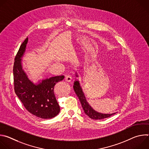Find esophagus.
<instances>
[{
  "label": "esophagus",
  "instance_id": "esophagus-1",
  "mask_svg": "<svg viewBox=\"0 0 149 149\" xmlns=\"http://www.w3.org/2000/svg\"><path fill=\"white\" fill-rule=\"evenodd\" d=\"M72 77L71 75H67L66 77H65V81H68V82H71L72 81Z\"/></svg>",
  "mask_w": 149,
  "mask_h": 149
}]
</instances>
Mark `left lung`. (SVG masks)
Masks as SVG:
<instances>
[{"instance_id": "left-lung-1", "label": "left lung", "mask_w": 149, "mask_h": 149, "mask_svg": "<svg viewBox=\"0 0 149 149\" xmlns=\"http://www.w3.org/2000/svg\"><path fill=\"white\" fill-rule=\"evenodd\" d=\"M75 75L77 77H78L77 72H76ZM73 88H74L75 93H76L77 95L78 96V97L80 101V102L81 104L84 111L85 112V113H86V114L87 116H88L90 118L93 119V120H102L104 118L110 117V116H111L116 113H114L112 114H104V113H101L97 112L95 110H94L90 105L88 102H87L86 98L84 95V92L82 91V88L80 86L79 81L78 80L74 81Z\"/></svg>"}]
</instances>
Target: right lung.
<instances>
[{
    "instance_id": "1",
    "label": "right lung",
    "mask_w": 149,
    "mask_h": 149,
    "mask_svg": "<svg viewBox=\"0 0 149 149\" xmlns=\"http://www.w3.org/2000/svg\"><path fill=\"white\" fill-rule=\"evenodd\" d=\"M27 37L21 44L13 65L15 92L25 109L35 116L50 119L56 116L60 107L54 94L55 84L64 78L63 75L52 77L34 84L22 68V61L28 44Z\"/></svg>"
}]
</instances>
